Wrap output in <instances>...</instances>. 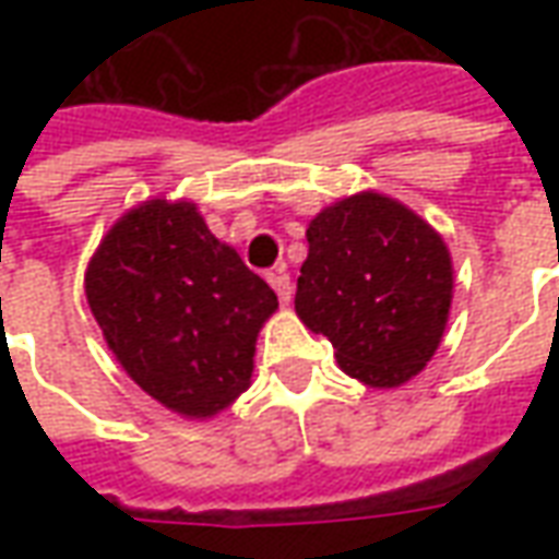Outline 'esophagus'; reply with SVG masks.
Segmentation results:
<instances>
[{
  "mask_svg": "<svg viewBox=\"0 0 559 559\" xmlns=\"http://www.w3.org/2000/svg\"><path fill=\"white\" fill-rule=\"evenodd\" d=\"M266 281H269V284H272V290L278 293L281 305L290 302L293 287H290V275H287V269H284V266L272 269V272H269V275H266Z\"/></svg>",
  "mask_w": 559,
  "mask_h": 559,
  "instance_id": "34e87169",
  "label": "esophagus"
}]
</instances>
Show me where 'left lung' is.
Instances as JSON below:
<instances>
[{"label":"left lung","mask_w":559,"mask_h":559,"mask_svg":"<svg viewBox=\"0 0 559 559\" xmlns=\"http://www.w3.org/2000/svg\"><path fill=\"white\" fill-rule=\"evenodd\" d=\"M296 314L335 347L341 371L399 389L443 341L455 269L443 236L401 200L341 197L308 224Z\"/></svg>","instance_id":"8db88e82"}]
</instances>
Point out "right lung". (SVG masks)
Returning <instances> with one entry per match:
<instances>
[{"label": "right lung", "instance_id": "obj_1", "mask_svg": "<svg viewBox=\"0 0 559 559\" xmlns=\"http://www.w3.org/2000/svg\"><path fill=\"white\" fill-rule=\"evenodd\" d=\"M86 302L126 374L182 419H212L251 386L278 296L212 236L191 200H143L104 233Z\"/></svg>", "mask_w": 559, "mask_h": 559}]
</instances>
